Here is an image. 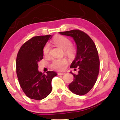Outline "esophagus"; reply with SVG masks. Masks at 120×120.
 I'll use <instances>...</instances> for the list:
<instances>
[{
    "label": "esophagus",
    "instance_id": "obj_1",
    "mask_svg": "<svg viewBox=\"0 0 120 120\" xmlns=\"http://www.w3.org/2000/svg\"><path fill=\"white\" fill-rule=\"evenodd\" d=\"M65 74V73L60 72V73H58V75H64Z\"/></svg>",
    "mask_w": 120,
    "mask_h": 120
}]
</instances>
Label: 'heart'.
<instances>
[{
  "label": "heart",
  "mask_w": 120,
  "mask_h": 120,
  "mask_svg": "<svg viewBox=\"0 0 120 120\" xmlns=\"http://www.w3.org/2000/svg\"><path fill=\"white\" fill-rule=\"evenodd\" d=\"M52 42L64 49L65 54L70 57H74L76 52V49L74 46L72 45L71 40L64 36L57 35L54 38ZM50 46L47 43L43 48V53L45 56H48L49 54ZM68 60L66 58L55 59L52 60L51 64L52 68L58 71H63L65 68L68 63Z\"/></svg>",
  "instance_id": "obj_1"
}]
</instances>
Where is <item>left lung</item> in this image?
I'll list each match as a JSON object with an SVG mask.
<instances>
[{
    "instance_id": "left-lung-1",
    "label": "left lung",
    "mask_w": 120,
    "mask_h": 120,
    "mask_svg": "<svg viewBox=\"0 0 120 120\" xmlns=\"http://www.w3.org/2000/svg\"><path fill=\"white\" fill-rule=\"evenodd\" d=\"M60 34L73 38L76 44V55L70 68L79 70L78 74L70 72L74 80L68 87L73 93L83 95L95 84L99 73L100 60L96 46L87 34L79 29L60 32Z\"/></svg>"
}]
</instances>
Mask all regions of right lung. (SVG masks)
<instances>
[{
    "mask_svg": "<svg viewBox=\"0 0 120 120\" xmlns=\"http://www.w3.org/2000/svg\"><path fill=\"white\" fill-rule=\"evenodd\" d=\"M52 35L31 38L20 47L16 58V73L21 88L31 99L41 100L52 92V80L57 73L48 71L45 74L38 70L43 58V48Z\"/></svg>",
    "mask_w": 120,
    "mask_h": 120,
    "instance_id": "add662e5",
    "label": "right lung"
}]
</instances>
